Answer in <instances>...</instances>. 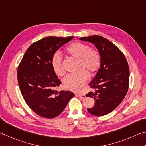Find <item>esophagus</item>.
<instances>
[{"instance_id":"esophagus-1","label":"esophagus","mask_w":146,"mask_h":146,"mask_svg":"<svg viewBox=\"0 0 146 146\" xmlns=\"http://www.w3.org/2000/svg\"><path fill=\"white\" fill-rule=\"evenodd\" d=\"M75 96L77 97H81L82 98L86 97V95H84V94H78L77 93V94H75Z\"/></svg>"}]
</instances>
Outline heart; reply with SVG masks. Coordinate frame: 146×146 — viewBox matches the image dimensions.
Returning <instances> with one entry per match:
<instances>
[{
    "label": "heart",
    "instance_id": "obj_1",
    "mask_svg": "<svg viewBox=\"0 0 146 146\" xmlns=\"http://www.w3.org/2000/svg\"><path fill=\"white\" fill-rule=\"evenodd\" d=\"M67 52L74 57L78 58V69L84 68L74 74H69L62 79V84L66 90L73 91H81L87 83L91 73L97 71L101 65V55L97 49L90 48L88 44L81 42H74L67 48ZM51 66L55 73L62 76L64 73L62 66V56L59 51H56L51 58ZM85 70H84V69Z\"/></svg>",
    "mask_w": 146,
    "mask_h": 146
}]
</instances>
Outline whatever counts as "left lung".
Returning a JSON list of instances; mask_svg holds the SVG:
<instances>
[{
	"label": "left lung",
	"mask_w": 146,
	"mask_h": 146,
	"mask_svg": "<svg viewBox=\"0 0 146 146\" xmlns=\"http://www.w3.org/2000/svg\"><path fill=\"white\" fill-rule=\"evenodd\" d=\"M80 40L95 44L101 55V65L90 84L93 91L86 97L95 99V106L88 108L90 114L101 117L113 111L125 98L129 88V70L124 55L111 42L99 35Z\"/></svg>",
	"instance_id": "left-lung-1"
}]
</instances>
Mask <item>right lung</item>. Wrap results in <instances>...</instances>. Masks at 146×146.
I'll return each mask as SVG.
<instances>
[{
	"instance_id": "obj_1",
	"label": "right lung",
	"mask_w": 146,
	"mask_h": 146,
	"mask_svg": "<svg viewBox=\"0 0 146 146\" xmlns=\"http://www.w3.org/2000/svg\"><path fill=\"white\" fill-rule=\"evenodd\" d=\"M73 36H49L36 41L27 49L17 70V79L23 98L36 114L46 118L58 117L75 95L58 92L61 84L51 66V58Z\"/></svg>"
}]
</instances>
